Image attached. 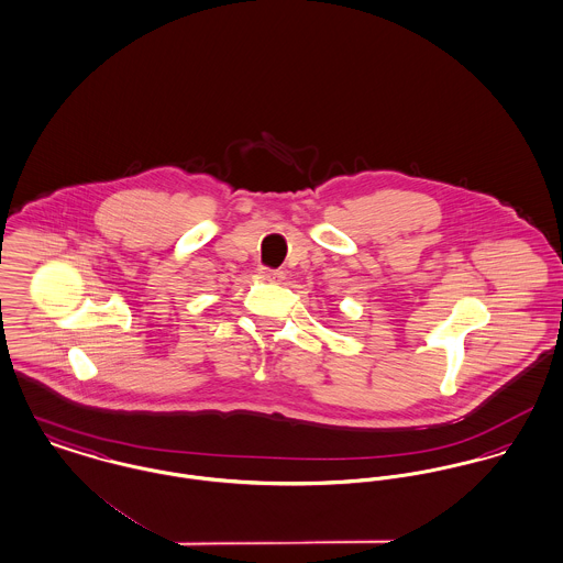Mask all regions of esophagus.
<instances>
[{"mask_svg":"<svg viewBox=\"0 0 563 563\" xmlns=\"http://www.w3.org/2000/svg\"><path fill=\"white\" fill-rule=\"evenodd\" d=\"M261 274H263L267 280H280V278H283V272H280V269H272V267H261Z\"/></svg>","mask_w":563,"mask_h":563,"instance_id":"esophagus-1","label":"esophagus"}]
</instances>
